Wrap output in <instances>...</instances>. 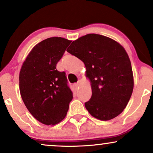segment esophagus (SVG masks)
Wrapping results in <instances>:
<instances>
[{
  "mask_svg": "<svg viewBox=\"0 0 153 153\" xmlns=\"http://www.w3.org/2000/svg\"><path fill=\"white\" fill-rule=\"evenodd\" d=\"M79 85H80V81H78V82H77L76 83H75L74 86L76 87V88H77V87L79 86Z\"/></svg>",
  "mask_w": 153,
  "mask_h": 153,
  "instance_id": "1",
  "label": "esophagus"
}]
</instances>
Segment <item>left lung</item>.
<instances>
[{"instance_id": "left-lung-1", "label": "left lung", "mask_w": 153, "mask_h": 153, "mask_svg": "<svg viewBox=\"0 0 153 153\" xmlns=\"http://www.w3.org/2000/svg\"><path fill=\"white\" fill-rule=\"evenodd\" d=\"M67 51L85 64L92 88L91 100L85 103L90 114L100 120L120 115L134 88L131 62L124 48L109 37L88 34L73 41Z\"/></svg>"}]
</instances>
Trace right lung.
<instances>
[{
  "instance_id": "add662e5",
  "label": "right lung",
  "mask_w": 153,
  "mask_h": 153,
  "mask_svg": "<svg viewBox=\"0 0 153 153\" xmlns=\"http://www.w3.org/2000/svg\"><path fill=\"white\" fill-rule=\"evenodd\" d=\"M70 40L50 37L35 46L23 63L19 90L24 103L32 116L47 125L65 118L72 92L65 72L56 70Z\"/></svg>"
}]
</instances>
